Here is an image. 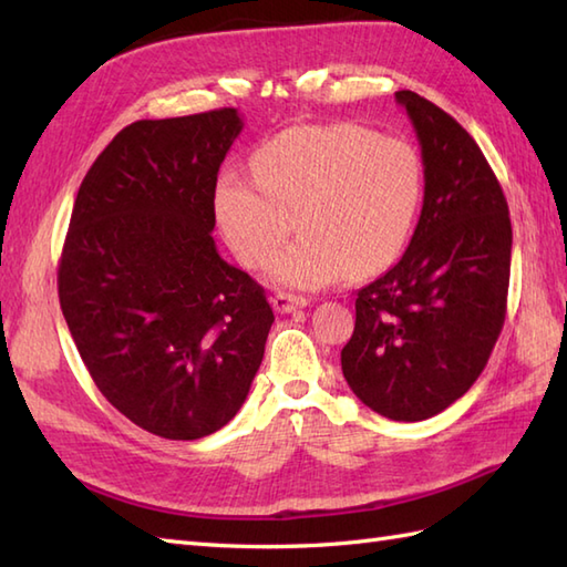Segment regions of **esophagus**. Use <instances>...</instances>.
I'll list each match as a JSON object with an SVG mask.
<instances>
[{
    "label": "esophagus",
    "mask_w": 567,
    "mask_h": 567,
    "mask_svg": "<svg viewBox=\"0 0 567 567\" xmlns=\"http://www.w3.org/2000/svg\"><path fill=\"white\" fill-rule=\"evenodd\" d=\"M272 309L280 311V315H290V311L295 309H302L309 305L307 297H297V295H290V292H277L272 299Z\"/></svg>",
    "instance_id": "esophagus-1"
}]
</instances>
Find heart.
<instances>
[{
    "mask_svg": "<svg viewBox=\"0 0 567 567\" xmlns=\"http://www.w3.org/2000/svg\"><path fill=\"white\" fill-rule=\"evenodd\" d=\"M252 173L219 177L216 219L248 268H265L297 225L303 236L270 265L272 282L295 290L388 268L424 189L412 143L348 122L280 131L252 153Z\"/></svg>",
    "mask_w": 567,
    "mask_h": 567,
    "instance_id": "1",
    "label": "heart"
}]
</instances>
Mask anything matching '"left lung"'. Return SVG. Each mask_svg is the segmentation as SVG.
<instances>
[{"mask_svg":"<svg viewBox=\"0 0 567 567\" xmlns=\"http://www.w3.org/2000/svg\"><path fill=\"white\" fill-rule=\"evenodd\" d=\"M424 163V207L396 265L358 290L341 351L348 388L392 421L436 416L473 388L507 315L512 221L473 136L412 90L394 92Z\"/></svg>","mask_w":567,"mask_h":567,"instance_id":"1","label":"left lung"}]
</instances>
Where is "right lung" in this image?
Here are the masks:
<instances>
[{
	"label": "right lung",
	"instance_id": "add662e5",
	"mask_svg": "<svg viewBox=\"0 0 567 567\" xmlns=\"http://www.w3.org/2000/svg\"><path fill=\"white\" fill-rule=\"evenodd\" d=\"M236 110L143 118L84 175L58 297L106 402L171 441L219 431L246 402L272 327L262 287L212 238Z\"/></svg>",
	"mask_w": 567,
	"mask_h": 567
}]
</instances>
